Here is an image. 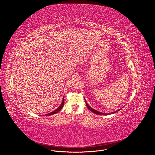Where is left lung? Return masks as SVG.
I'll list each match as a JSON object with an SVG mask.
<instances>
[{"instance_id":"8db88e82","label":"left lung","mask_w":155,"mask_h":155,"mask_svg":"<svg viewBox=\"0 0 155 155\" xmlns=\"http://www.w3.org/2000/svg\"><path fill=\"white\" fill-rule=\"evenodd\" d=\"M85 103H86V104H87V106L88 107V108L92 112H93L94 113H95L96 114H99V115H108V114H113V113H116L117 111H119L120 109H119V110H118L117 111H114V112H112V113H103L99 112V111H98L95 110V109H92L91 107H90V106H89L88 104L87 103L86 101H85Z\"/></svg>"}]
</instances>
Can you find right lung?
<instances>
[{
	"label": "right lung",
	"instance_id": "1",
	"mask_svg": "<svg viewBox=\"0 0 155 155\" xmlns=\"http://www.w3.org/2000/svg\"><path fill=\"white\" fill-rule=\"evenodd\" d=\"M64 104V97H63V101H62V103H61V104L60 105V106H59V107H58L57 109H56L55 110H54L53 111H52V112L50 113L46 114H45V115H46V116H51V115H53V114H54L57 113L58 111H59L60 110L62 109V107H63Z\"/></svg>",
	"mask_w": 155,
	"mask_h": 155
}]
</instances>
